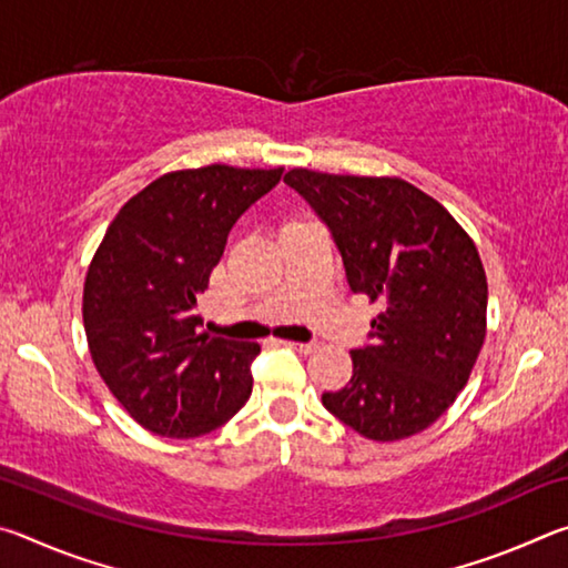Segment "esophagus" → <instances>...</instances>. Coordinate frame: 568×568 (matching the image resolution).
<instances>
[{
  "mask_svg": "<svg viewBox=\"0 0 568 568\" xmlns=\"http://www.w3.org/2000/svg\"><path fill=\"white\" fill-rule=\"evenodd\" d=\"M291 345V348H295V351H301V353H313L315 348H318V343H287Z\"/></svg>",
  "mask_w": 568,
  "mask_h": 568,
  "instance_id": "obj_1",
  "label": "esophagus"
}]
</instances>
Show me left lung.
Wrapping results in <instances>:
<instances>
[{
	"instance_id": "1",
	"label": "left lung",
	"mask_w": 568,
	"mask_h": 568,
	"mask_svg": "<svg viewBox=\"0 0 568 568\" xmlns=\"http://www.w3.org/2000/svg\"><path fill=\"white\" fill-rule=\"evenodd\" d=\"M285 182L328 225L351 291L381 307L373 345L351 351V383L323 393V406L371 440L420 434L466 386L486 338L488 285L474 240L400 178L295 168Z\"/></svg>"
}]
</instances>
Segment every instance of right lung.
I'll list each match as a JSON object with an SVG mask.
<instances>
[{
	"mask_svg": "<svg viewBox=\"0 0 568 568\" xmlns=\"http://www.w3.org/2000/svg\"><path fill=\"white\" fill-rule=\"evenodd\" d=\"M283 168L178 170L130 197L84 277L82 318L94 368L142 428L197 438L253 393L257 343L200 333V295L227 233Z\"/></svg>",
	"mask_w": 568,
	"mask_h": 568,
	"instance_id": "add662e5",
	"label": "right lung"
}]
</instances>
